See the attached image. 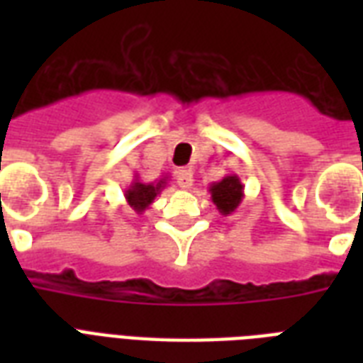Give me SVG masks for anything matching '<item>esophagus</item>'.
Here are the masks:
<instances>
[{"instance_id": "34e87169", "label": "esophagus", "mask_w": 363, "mask_h": 363, "mask_svg": "<svg viewBox=\"0 0 363 363\" xmlns=\"http://www.w3.org/2000/svg\"><path fill=\"white\" fill-rule=\"evenodd\" d=\"M192 182H194L192 171H188V169L177 171V184H179V186L184 188V190H188V188L192 186Z\"/></svg>"}]
</instances>
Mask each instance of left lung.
Returning a JSON list of instances; mask_svg holds the SVG:
<instances>
[{
    "instance_id": "obj_1",
    "label": "left lung",
    "mask_w": 363,
    "mask_h": 363,
    "mask_svg": "<svg viewBox=\"0 0 363 363\" xmlns=\"http://www.w3.org/2000/svg\"><path fill=\"white\" fill-rule=\"evenodd\" d=\"M209 194L216 209L220 211L222 215H233L239 209L245 198V186H242L241 179L238 175H226L218 182H213L209 186Z\"/></svg>"
}]
</instances>
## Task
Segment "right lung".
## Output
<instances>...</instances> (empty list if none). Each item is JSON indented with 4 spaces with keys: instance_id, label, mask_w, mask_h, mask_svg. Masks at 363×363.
Returning <instances> with one entry per match:
<instances>
[{
    "instance_id": "obj_1",
    "label": "right lung",
    "mask_w": 363,
    "mask_h": 363,
    "mask_svg": "<svg viewBox=\"0 0 363 363\" xmlns=\"http://www.w3.org/2000/svg\"><path fill=\"white\" fill-rule=\"evenodd\" d=\"M165 186H167V177H162V179H158V181L154 182H145L141 181L139 175L135 173L131 184L124 190V198L131 209L135 211L137 215H141L143 211L148 209V205L154 203L156 196H158Z\"/></svg>"
}]
</instances>
